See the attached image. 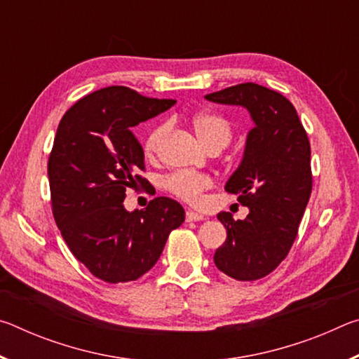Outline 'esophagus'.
<instances>
[{"label": "esophagus", "instance_id": "obj_1", "mask_svg": "<svg viewBox=\"0 0 359 359\" xmlns=\"http://www.w3.org/2000/svg\"><path fill=\"white\" fill-rule=\"evenodd\" d=\"M199 220H204L203 214H198V212L194 210H187V222H199Z\"/></svg>", "mask_w": 359, "mask_h": 359}]
</instances>
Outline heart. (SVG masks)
<instances>
[{
	"instance_id": "obj_1",
	"label": "heart",
	"mask_w": 359,
	"mask_h": 359,
	"mask_svg": "<svg viewBox=\"0 0 359 359\" xmlns=\"http://www.w3.org/2000/svg\"><path fill=\"white\" fill-rule=\"evenodd\" d=\"M191 128L194 135L205 147L220 145L226 147L233 136V126L224 115L212 111H204L194 115L191 118ZM168 133V125H158L149 133L144 142V151L147 158H155L163 137ZM212 185L210 179L204 174L196 172H175L165 180V188L175 196L188 203H196L203 191Z\"/></svg>"
}]
</instances>
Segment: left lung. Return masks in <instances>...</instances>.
I'll use <instances>...</instances> for the list:
<instances>
[{
    "mask_svg": "<svg viewBox=\"0 0 359 359\" xmlns=\"http://www.w3.org/2000/svg\"><path fill=\"white\" fill-rule=\"evenodd\" d=\"M204 98L244 107L253 121L239 166L224 185L247 205L248 215H217L226 241L214 261L236 280H258L282 263L296 239L312 191L311 144L294 106L263 85L239 83Z\"/></svg>",
    "mask_w": 359,
    "mask_h": 359,
    "instance_id": "8db88e82",
    "label": "left lung"
}]
</instances>
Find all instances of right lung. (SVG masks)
<instances>
[{
  "label": "right lung",
  "mask_w": 359,
  "mask_h": 359,
  "mask_svg": "<svg viewBox=\"0 0 359 359\" xmlns=\"http://www.w3.org/2000/svg\"><path fill=\"white\" fill-rule=\"evenodd\" d=\"M126 87H107L79 100L60 121L48 156L57 226L72 255L109 283L136 280L160 258L168 236L185 220L171 198L126 210V188L144 187V150L133 128L174 106Z\"/></svg>",
  "instance_id": "add662e5"
}]
</instances>
